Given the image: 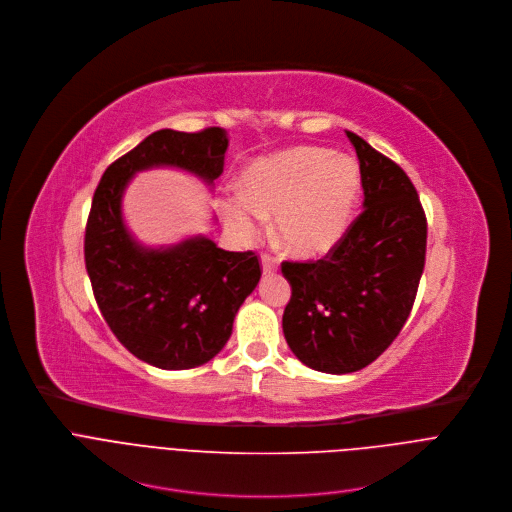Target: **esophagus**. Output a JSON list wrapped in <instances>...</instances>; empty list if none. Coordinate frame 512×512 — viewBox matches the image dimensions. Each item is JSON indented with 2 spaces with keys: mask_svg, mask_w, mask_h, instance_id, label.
<instances>
[{
  "mask_svg": "<svg viewBox=\"0 0 512 512\" xmlns=\"http://www.w3.org/2000/svg\"><path fill=\"white\" fill-rule=\"evenodd\" d=\"M260 264H262V272H264V274H274V272L278 270V260L272 258V256H268V254H262Z\"/></svg>",
  "mask_w": 512,
  "mask_h": 512,
  "instance_id": "1",
  "label": "esophagus"
}]
</instances>
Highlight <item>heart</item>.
<instances>
[{"label":"heart","mask_w":512,"mask_h":512,"mask_svg":"<svg viewBox=\"0 0 512 512\" xmlns=\"http://www.w3.org/2000/svg\"><path fill=\"white\" fill-rule=\"evenodd\" d=\"M238 189L242 197H230L222 206L236 238H254L262 218H272L274 238L288 254L317 258L347 234L361 193V171L347 155L296 145L248 163Z\"/></svg>","instance_id":"obj_1"}]
</instances>
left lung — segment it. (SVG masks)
Segmentation results:
<instances>
[{"label":"left lung","instance_id":"left-lung-1","mask_svg":"<svg viewBox=\"0 0 512 512\" xmlns=\"http://www.w3.org/2000/svg\"><path fill=\"white\" fill-rule=\"evenodd\" d=\"M363 214L317 262H282L292 296L282 315L290 351L315 371L345 375L373 363L399 335L426 262L428 226L405 171L347 131Z\"/></svg>","mask_w":512,"mask_h":512}]
</instances>
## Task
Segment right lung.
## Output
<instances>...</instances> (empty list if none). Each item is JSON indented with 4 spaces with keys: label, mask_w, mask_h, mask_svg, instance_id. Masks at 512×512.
I'll return each instance as SVG.
<instances>
[{
    "label": "right lung",
    "mask_w": 512,
    "mask_h": 512,
    "mask_svg": "<svg viewBox=\"0 0 512 512\" xmlns=\"http://www.w3.org/2000/svg\"><path fill=\"white\" fill-rule=\"evenodd\" d=\"M228 145L220 127L161 129L102 173L92 197L84 260L98 309L137 359L159 369L199 367L224 349L260 264L254 252H226L203 234L147 246L125 222L123 197L137 173L159 167L185 171L212 191Z\"/></svg>",
    "instance_id": "add662e5"
}]
</instances>
